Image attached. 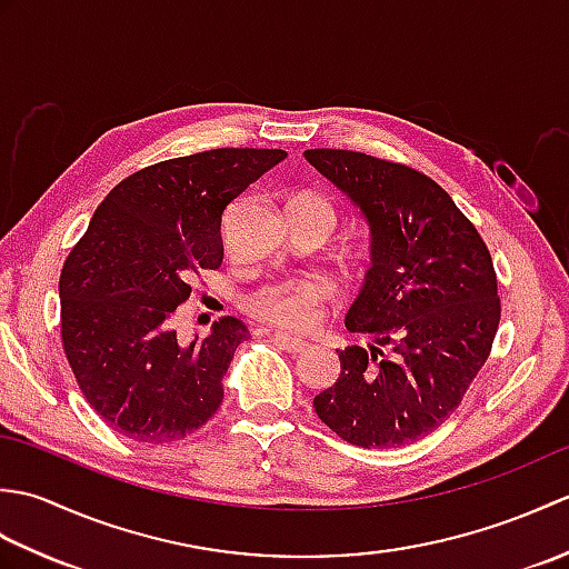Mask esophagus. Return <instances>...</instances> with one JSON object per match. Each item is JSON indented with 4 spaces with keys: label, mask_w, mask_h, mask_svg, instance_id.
I'll use <instances>...</instances> for the list:
<instances>
[{
    "label": "esophagus",
    "mask_w": 569,
    "mask_h": 569,
    "mask_svg": "<svg viewBox=\"0 0 569 569\" xmlns=\"http://www.w3.org/2000/svg\"><path fill=\"white\" fill-rule=\"evenodd\" d=\"M273 342L281 345L283 349H288V352H293V355L308 352V349H310V345L306 340H298V337H291L286 332H273Z\"/></svg>",
    "instance_id": "obj_1"
}]
</instances>
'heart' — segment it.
I'll list each match as a JSON object with an SVG mask.
<instances>
[{"label":"heart","mask_w":569,"mask_h":569,"mask_svg":"<svg viewBox=\"0 0 569 569\" xmlns=\"http://www.w3.org/2000/svg\"><path fill=\"white\" fill-rule=\"evenodd\" d=\"M291 214L318 220L328 232L337 224V204L322 192H300L291 200ZM332 298V286L325 278H300V281L269 283L244 298V310L261 322L281 330H308L322 316V308Z\"/></svg>","instance_id":"heart-1"}]
</instances>
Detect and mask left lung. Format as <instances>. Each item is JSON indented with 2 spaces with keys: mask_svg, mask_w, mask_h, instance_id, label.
<instances>
[{
  "mask_svg": "<svg viewBox=\"0 0 569 569\" xmlns=\"http://www.w3.org/2000/svg\"><path fill=\"white\" fill-rule=\"evenodd\" d=\"M371 229V269L347 312L369 347L340 352L316 413L359 447H401L438 430L489 359L501 320L491 253L426 173L377 156L308 149Z\"/></svg>",
  "mask_w": 569,
  "mask_h": 569,
  "instance_id": "left-lung-1",
  "label": "left lung"
}]
</instances>
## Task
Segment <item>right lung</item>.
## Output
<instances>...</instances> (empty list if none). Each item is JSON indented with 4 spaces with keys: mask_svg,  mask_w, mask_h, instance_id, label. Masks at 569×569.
<instances>
[{
    "mask_svg": "<svg viewBox=\"0 0 569 569\" xmlns=\"http://www.w3.org/2000/svg\"><path fill=\"white\" fill-rule=\"evenodd\" d=\"M281 149H212L131 173L94 210L60 271V340L82 396L119 435L173 442L202 428L247 325L227 316L180 345L173 312L222 266V214Z\"/></svg>",
    "mask_w": 569,
    "mask_h": 569,
    "instance_id": "add662e5",
    "label": "right lung"
}]
</instances>
